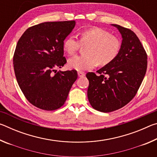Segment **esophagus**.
Returning a JSON list of instances; mask_svg holds the SVG:
<instances>
[{"label": "esophagus", "mask_w": 157, "mask_h": 157, "mask_svg": "<svg viewBox=\"0 0 157 157\" xmlns=\"http://www.w3.org/2000/svg\"><path fill=\"white\" fill-rule=\"evenodd\" d=\"M78 74L79 78H82V77H84L85 75V73L84 72H82V71H79Z\"/></svg>", "instance_id": "34e87169"}]
</instances>
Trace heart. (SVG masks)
<instances>
[{"instance_id": "heart-1", "label": "heart", "mask_w": 157, "mask_h": 157, "mask_svg": "<svg viewBox=\"0 0 157 157\" xmlns=\"http://www.w3.org/2000/svg\"><path fill=\"white\" fill-rule=\"evenodd\" d=\"M80 45L87 46L84 54L68 59L69 67L77 71L91 69L97 64L106 66L115 60L120 52L121 43L118 38L109 32L100 28H91L82 31L79 41L75 36L66 37L63 43V49L69 55L79 50Z\"/></svg>"}]
</instances>
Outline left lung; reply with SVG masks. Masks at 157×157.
<instances>
[{
  "mask_svg": "<svg viewBox=\"0 0 157 157\" xmlns=\"http://www.w3.org/2000/svg\"><path fill=\"white\" fill-rule=\"evenodd\" d=\"M123 37L115 60L95 73H86L89 81L87 95L92 107L111 112L123 107L137 94L144 78L147 55L136 34L130 29L113 25Z\"/></svg>",
  "mask_w": 157,
  "mask_h": 157,
  "instance_id": "left-lung-1",
  "label": "left lung"
}]
</instances>
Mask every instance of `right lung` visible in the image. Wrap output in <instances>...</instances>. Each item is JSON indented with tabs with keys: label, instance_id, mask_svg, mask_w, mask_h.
Masks as SVG:
<instances>
[{
	"label": "right lung",
	"instance_id": "1",
	"mask_svg": "<svg viewBox=\"0 0 157 157\" xmlns=\"http://www.w3.org/2000/svg\"><path fill=\"white\" fill-rule=\"evenodd\" d=\"M75 21L45 22L32 26L21 36L13 63L17 82L26 99L46 111L59 109L78 78L75 70L58 71L66 63L63 43Z\"/></svg>",
	"mask_w": 157,
	"mask_h": 157
}]
</instances>
